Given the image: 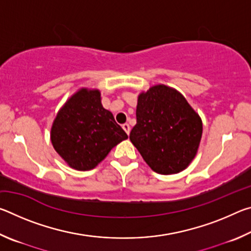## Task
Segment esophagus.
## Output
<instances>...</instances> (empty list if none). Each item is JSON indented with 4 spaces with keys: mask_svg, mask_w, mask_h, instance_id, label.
Instances as JSON below:
<instances>
[{
    "mask_svg": "<svg viewBox=\"0 0 251 251\" xmlns=\"http://www.w3.org/2000/svg\"><path fill=\"white\" fill-rule=\"evenodd\" d=\"M122 127H123V129H124V130L126 131V134L128 135L129 131H130V126H129V124H127V123H125V124L122 125Z\"/></svg>",
    "mask_w": 251,
    "mask_h": 251,
    "instance_id": "1",
    "label": "esophagus"
}]
</instances>
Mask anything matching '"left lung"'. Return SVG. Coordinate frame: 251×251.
<instances>
[{
	"mask_svg": "<svg viewBox=\"0 0 251 251\" xmlns=\"http://www.w3.org/2000/svg\"><path fill=\"white\" fill-rule=\"evenodd\" d=\"M129 139L152 171L172 175L189 166L202 135L201 118L175 88L159 84L138 95Z\"/></svg>",
	"mask_w": 251,
	"mask_h": 251,
	"instance_id": "left-lung-1",
	"label": "left lung"
}]
</instances>
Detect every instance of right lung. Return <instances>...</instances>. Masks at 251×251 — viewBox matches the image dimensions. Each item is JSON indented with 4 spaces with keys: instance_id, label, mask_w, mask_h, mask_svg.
Instances as JSON below:
<instances>
[{
    "instance_id": "1",
    "label": "right lung",
    "mask_w": 251,
    "mask_h": 251,
    "mask_svg": "<svg viewBox=\"0 0 251 251\" xmlns=\"http://www.w3.org/2000/svg\"><path fill=\"white\" fill-rule=\"evenodd\" d=\"M128 136L105 109L99 90L80 88L58 110L50 128L57 154L76 171L95 168Z\"/></svg>"
}]
</instances>
